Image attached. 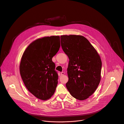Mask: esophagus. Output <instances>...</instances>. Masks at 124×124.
I'll return each mask as SVG.
<instances>
[{
    "mask_svg": "<svg viewBox=\"0 0 124 124\" xmlns=\"http://www.w3.org/2000/svg\"><path fill=\"white\" fill-rule=\"evenodd\" d=\"M64 74V72H62L61 73V75H63Z\"/></svg>",
    "mask_w": 124,
    "mask_h": 124,
    "instance_id": "34e87169",
    "label": "esophagus"
}]
</instances>
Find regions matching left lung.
<instances>
[{
	"label": "left lung",
	"mask_w": 124,
	"mask_h": 124,
	"mask_svg": "<svg viewBox=\"0 0 124 124\" xmlns=\"http://www.w3.org/2000/svg\"><path fill=\"white\" fill-rule=\"evenodd\" d=\"M61 41L62 49L70 60L66 87L75 99H86L96 90L101 80L100 57L82 36L62 35Z\"/></svg>",
	"instance_id": "8db88e82"
}]
</instances>
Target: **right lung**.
I'll return each instance as SVG.
<instances>
[{
  "label": "right lung",
  "mask_w": 124,
  "mask_h": 124,
  "mask_svg": "<svg viewBox=\"0 0 124 124\" xmlns=\"http://www.w3.org/2000/svg\"><path fill=\"white\" fill-rule=\"evenodd\" d=\"M60 46V36L45 37L31 43L22 55L21 77L27 89L38 99H49L55 91L58 74L52 58Z\"/></svg>",
  "instance_id": "1"
}]
</instances>
